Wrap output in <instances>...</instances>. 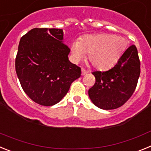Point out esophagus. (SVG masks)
Masks as SVG:
<instances>
[{
    "instance_id": "1",
    "label": "esophagus",
    "mask_w": 151,
    "mask_h": 151,
    "mask_svg": "<svg viewBox=\"0 0 151 151\" xmlns=\"http://www.w3.org/2000/svg\"><path fill=\"white\" fill-rule=\"evenodd\" d=\"M88 73V72L87 70H85V69L82 68V76H85V75L87 74Z\"/></svg>"
}]
</instances>
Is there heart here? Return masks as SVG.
<instances>
[{
	"label": "heart",
	"instance_id": "obj_1",
	"mask_svg": "<svg viewBox=\"0 0 151 151\" xmlns=\"http://www.w3.org/2000/svg\"><path fill=\"white\" fill-rule=\"evenodd\" d=\"M125 45V40L119 36L90 35L73 43L71 54L75 62L78 63L88 53V58L92 66L100 70H107L119 60Z\"/></svg>",
	"mask_w": 151,
	"mask_h": 151
}]
</instances>
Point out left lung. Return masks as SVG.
Segmentation results:
<instances>
[{"label":"left lung","mask_w":151,"mask_h":151,"mask_svg":"<svg viewBox=\"0 0 151 151\" xmlns=\"http://www.w3.org/2000/svg\"><path fill=\"white\" fill-rule=\"evenodd\" d=\"M138 50L132 45L123 53L112 69L94 71L95 83L88 90L90 99L103 110L120 107L132 97L141 73Z\"/></svg>","instance_id":"obj_1"}]
</instances>
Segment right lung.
<instances>
[{
	"label": "right lung",
	"mask_w": 151,
	"mask_h": 151,
	"mask_svg": "<svg viewBox=\"0 0 151 151\" xmlns=\"http://www.w3.org/2000/svg\"><path fill=\"white\" fill-rule=\"evenodd\" d=\"M63 39V29L35 28L19 44L17 76L25 93L42 106L60 102L81 76V68L69 61L70 49Z\"/></svg>",
	"instance_id": "obj_1"
}]
</instances>
